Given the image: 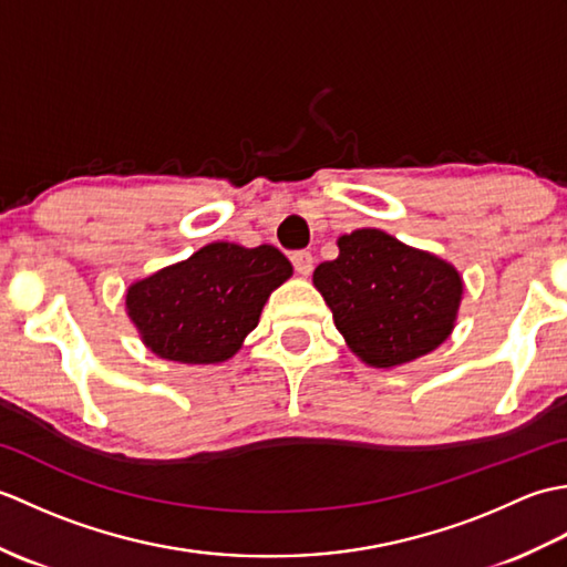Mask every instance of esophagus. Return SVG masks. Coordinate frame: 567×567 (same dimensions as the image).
<instances>
[{
    "label": "esophagus",
    "instance_id": "esophagus-1",
    "mask_svg": "<svg viewBox=\"0 0 567 567\" xmlns=\"http://www.w3.org/2000/svg\"><path fill=\"white\" fill-rule=\"evenodd\" d=\"M292 265H295V270L299 275L307 277V275H311V270H315V256H311V252H307V250H299L292 256Z\"/></svg>",
    "mask_w": 567,
    "mask_h": 567
}]
</instances>
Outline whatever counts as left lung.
<instances>
[{"label":"left lung","mask_w":567,"mask_h":567,"mask_svg":"<svg viewBox=\"0 0 567 567\" xmlns=\"http://www.w3.org/2000/svg\"><path fill=\"white\" fill-rule=\"evenodd\" d=\"M339 258L315 270L346 346L370 368H400L449 339L463 299L455 265L380 228L336 240Z\"/></svg>","instance_id":"8db88e82"}]
</instances>
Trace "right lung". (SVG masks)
Masks as SVG:
<instances>
[{
	"mask_svg": "<svg viewBox=\"0 0 567 567\" xmlns=\"http://www.w3.org/2000/svg\"><path fill=\"white\" fill-rule=\"evenodd\" d=\"M292 277L275 246L214 240L187 260L131 282L126 315L151 353L185 365L234 358L270 295Z\"/></svg>",
	"mask_w": 567,
	"mask_h": 567,
	"instance_id": "1",
	"label": "right lung"
}]
</instances>
